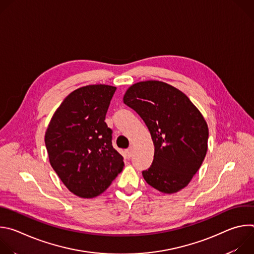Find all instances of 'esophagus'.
<instances>
[{"mask_svg":"<svg viewBox=\"0 0 254 254\" xmlns=\"http://www.w3.org/2000/svg\"><path fill=\"white\" fill-rule=\"evenodd\" d=\"M127 155L129 158L132 156V148H131V147L127 150Z\"/></svg>","mask_w":254,"mask_h":254,"instance_id":"34e87169","label":"esophagus"}]
</instances>
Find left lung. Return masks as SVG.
I'll use <instances>...</instances> for the list:
<instances>
[{
    "label": "left lung",
    "mask_w": 254,
    "mask_h": 254,
    "mask_svg": "<svg viewBox=\"0 0 254 254\" xmlns=\"http://www.w3.org/2000/svg\"><path fill=\"white\" fill-rule=\"evenodd\" d=\"M124 102L147 125L155 147L146 182L165 194L184 189L200 169L208 150V126L198 108L178 88L158 80L127 88Z\"/></svg>",
    "instance_id": "1"
}]
</instances>
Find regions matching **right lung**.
I'll list each match as a JSON object with an SVG mask.
<instances>
[{
  "label": "right lung",
  "instance_id": "right-lung-1",
  "mask_svg": "<svg viewBox=\"0 0 254 254\" xmlns=\"http://www.w3.org/2000/svg\"><path fill=\"white\" fill-rule=\"evenodd\" d=\"M116 90L115 86L92 84L72 91L45 132L50 165L66 188L80 198L103 193L125 166L104 122Z\"/></svg>",
  "mask_w": 254,
  "mask_h": 254
}]
</instances>
